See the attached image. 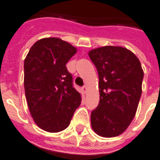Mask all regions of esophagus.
<instances>
[{"instance_id":"obj_1","label":"esophagus","mask_w":160,"mask_h":160,"mask_svg":"<svg viewBox=\"0 0 160 160\" xmlns=\"http://www.w3.org/2000/svg\"><path fill=\"white\" fill-rule=\"evenodd\" d=\"M82 92H83V93H87V87H86V86H84V87H82Z\"/></svg>"}]
</instances>
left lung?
I'll return each instance as SVG.
<instances>
[{"label": "left lung", "mask_w": 160, "mask_h": 160, "mask_svg": "<svg viewBox=\"0 0 160 160\" xmlns=\"http://www.w3.org/2000/svg\"><path fill=\"white\" fill-rule=\"evenodd\" d=\"M99 79L100 100L91 124L103 137H115L134 119L141 96L144 73L134 53L120 46H104L88 53Z\"/></svg>", "instance_id": "obj_1"}]
</instances>
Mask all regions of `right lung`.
<instances>
[{"label": "right lung", "mask_w": 160, "mask_h": 160, "mask_svg": "<svg viewBox=\"0 0 160 160\" xmlns=\"http://www.w3.org/2000/svg\"><path fill=\"white\" fill-rule=\"evenodd\" d=\"M77 49L57 38L37 41L24 62V86L30 113L44 131L56 133L68 127L81 96L73 87L66 64Z\"/></svg>", "instance_id": "right-lung-1"}]
</instances>
